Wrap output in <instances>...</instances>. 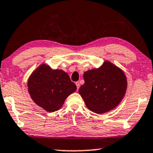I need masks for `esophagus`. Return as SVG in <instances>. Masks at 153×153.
Masks as SVG:
<instances>
[{"instance_id": "1", "label": "esophagus", "mask_w": 153, "mask_h": 153, "mask_svg": "<svg viewBox=\"0 0 153 153\" xmlns=\"http://www.w3.org/2000/svg\"><path fill=\"white\" fill-rule=\"evenodd\" d=\"M75 85H76L77 86V89H79V88H80V82H75Z\"/></svg>"}]
</instances>
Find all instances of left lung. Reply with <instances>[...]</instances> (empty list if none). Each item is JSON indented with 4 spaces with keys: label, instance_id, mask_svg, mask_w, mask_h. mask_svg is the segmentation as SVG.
I'll return each instance as SVG.
<instances>
[{
    "label": "left lung",
    "instance_id": "8db88e82",
    "mask_svg": "<svg viewBox=\"0 0 153 153\" xmlns=\"http://www.w3.org/2000/svg\"><path fill=\"white\" fill-rule=\"evenodd\" d=\"M83 78L85 83L78 92L86 107L95 113L115 108L126 95L128 81L124 71L108 60L98 68L85 72Z\"/></svg>",
    "mask_w": 153,
    "mask_h": 153
}]
</instances>
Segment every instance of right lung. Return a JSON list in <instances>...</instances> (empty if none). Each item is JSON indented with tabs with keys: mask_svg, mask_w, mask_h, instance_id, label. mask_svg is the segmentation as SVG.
Here are the masks:
<instances>
[{
	"mask_svg": "<svg viewBox=\"0 0 153 153\" xmlns=\"http://www.w3.org/2000/svg\"><path fill=\"white\" fill-rule=\"evenodd\" d=\"M27 84L31 99L49 113L60 109L65 99L77 89L67 73L44 63L33 71Z\"/></svg>",
	"mask_w": 153,
	"mask_h": 153,
	"instance_id": "1",
	"label": "right lung"
}]
</instances>
